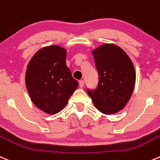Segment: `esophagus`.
Wrapping results in <instances>:
<instances>
[{
	"mask_svg": "<svg viewBox=\"0 0 160 160\" xmlns=\"http://www.w3.org/2000/svg\"><path fill=\"white\" fill-rule=\"evenodd\" d=\"M79 86H80V88H83V86H84V81L83 80H80L79 81Z\"/></svg>",
	"mask_w": 160,
	"mask_h": 160,
	"instance_id": "1",
	"label": "esophagus"
}]
</instances>
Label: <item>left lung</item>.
<instances>
[{
    "label": "left lung",
    "mask_w": 160,
    "mask_h": 160,
    "mask_svg": "<svg viewBox=\"0 0 160 160\" xmlns=\"http://www.w3.org/2000/svg\"><path fill=\"white\" fill-rule=\"evenodd\" d=\"M92 55L99 80L97 88L88 90V94L101 112L115 114L124 108L134 91V64L128 54L116 44H102L92 50Z\"/></svg>",
    "instance_id": "1"
}]
</instances>
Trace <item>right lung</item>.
<instances>
[{"mask_svg": "<svg viewBox=\"0 0 160 160\" xmlns=\"http://www.w3.org/2000/svg\"><path fill=\"white\" fill-rule=\"evenodd\" d=\"M66 55L64 48L47 46L34 54L26 68L25 81L31 101L51 115L62 111L78 88L66 66Z\"/></svg>", "mask_w": 160, "mask_h": 160, "instance_id": "1", "label": "right lung"}]
</instances>
